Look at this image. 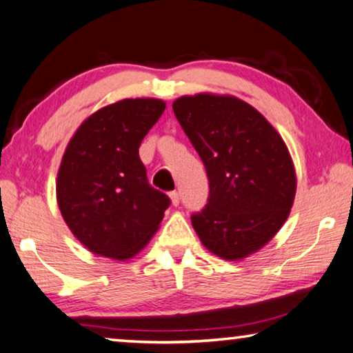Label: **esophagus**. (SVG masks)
I'll return each mask as SVG.
<instances>
[{"mask_svg":"<svg viewBox=\"0 0 353 353\" xmlns=\"http://www.w3.org/2000/svg\"><path fill=\"white\" fill-rule=\"evenodd\" d=\"M169 197H170V201H172L173 206H176L178 203H180V195H178L176 190H173V192H170Z\"/></svg>","mask_w":353,"mask_h":353,"instance_id":"1","label":"esophagus"}]
</instances>
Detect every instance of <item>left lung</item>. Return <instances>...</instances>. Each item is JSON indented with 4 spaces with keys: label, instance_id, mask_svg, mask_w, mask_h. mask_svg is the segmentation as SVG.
Wrapping results in <instances>:
<instances>
[{
    "label": "left lung",
    "instance_id": "left-lung-1",
    "mask_svg": "<svg viewBox=\"0 0 353 353\" xmlns=\"http://www.w3.org/2000/svg\"><path fill=\"white\" fill-rule=\"evenodd\" d=\"M173 112L210 180L208 203L190 219L195 233L222 259L247 258L291 212L297 178L290 150L261 112L233 95H184Z\"/></svg>",
    "mask_w": 353,
    "mask_h": 353
}]
</instances>
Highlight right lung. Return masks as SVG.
Wrapping results in <instances>:
<instances>
[{
    "label": "right lung",
    "mask_w": 353,
    "mask_h": 353,
    "mask_svg": "<svg viewBox=\"0 0 353 353\" xmlns=\"http://www.w3.org/2000/svg\"><path fill=\"white\" fill-rule=\"evenodd\" d=\"M165 109L159 98H125L98 109L74 131L56 181L61 214L89 252L130 259L158 231L169 208L139 158L142 139Z\"/></svg>",
    "instance_id": "1"
}]
</instances>
